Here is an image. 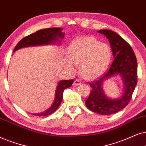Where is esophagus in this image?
I'll list each match as a JSON object with an SVG mask.
<instances>
[{
    "label": "esophagus",
    "mask_w": 146,
    "mask_h": 146,
    "mask_svg": "<svg viewBox=\"0 0 146 146\" xmlns=\"http://www.w3.org/2000/svg\"><path fill=\"white\" fill-rule=\"evenodd\" d=\"M81 83V82L79 80H75L74 82H73V85H74V86H77V85H80Z\"/></svg>",
    "instance_id": "esophagus-1"
}]
</instances>
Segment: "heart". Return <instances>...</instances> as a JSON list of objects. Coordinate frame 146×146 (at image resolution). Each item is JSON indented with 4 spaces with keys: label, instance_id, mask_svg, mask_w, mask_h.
Wrapping results in <instances>:
<instances>
[{
    "label": "heart",
    "instance_id": "heart-1",
    "mask_svg": "<svg viewBox=\"0 0 146 146\" xmlns=\"http://www.w3.org/2000/svg\"><path fill=\"white\" fill-rule=\"evenodd\" d=\"M111 50L108 44L92 36H81L69 44L66 67L74 72L79 65L81 74L88 79H96L106 72L111 59Z\"/></svg>",
    "mask_w": 146,
    "mask_h": 146
}]
</instances>
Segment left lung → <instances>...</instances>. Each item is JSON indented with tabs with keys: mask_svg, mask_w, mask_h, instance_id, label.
<instances>
[{
	"mask_svg": "<svg viewBox=\"0 0 146 146\" xmlns=\"http://www.w3.org/2000/svg\"><path fill=\"white\" fill-rule=\"evenodd\" d=\"M98 32L104 34L108 38L115 59L104 75L98 80L89 83L91 91L88 98L85 100V106L89 110L97 113L111 115L123 109L131 100L137 85V63L131 46L117 33L107 29ZM117 74L123 80L124 93L120 98L111 100L104 95L102 85L106 79Z\"/></svg>",
	"mask_w": 146,
	"mask_h": 146,
	"instance_id": "1",
	"label": "left lung"
}]
</instances>
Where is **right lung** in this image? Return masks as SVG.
Returning <instances> with one entry per match:
<instances>
[{
  "mask_svg": "<svg viewBox=\"0 0 146 146\" xmlns=\"http://www.w3.org/2000/svg\"><path fill=\"white\" fill-rule=\"evenodd\" d=\"M61 28H53L44 29L41 30L37 31L35 33H32L29 35L25 36L18 42L13 52L17 50L20 49L21 48L27 47V46H39L44 45V44H50L60 43L61 40L59 38H63L65 34L61 32ZM73 80H62L58 83L57 89L55 93V98L53 105L50 107L48 110L44 111L38 113H34L33 115L36 116H46L49 115L57 110L59 106L61 104L63 100V91L65 89L70 87L73 84Z\"/></svg>",
  "mask_w": 146,
  "mask_h": 146,
  "instance_id": "right-lung-1",
  "label": "right lung"
}]
</instances>
